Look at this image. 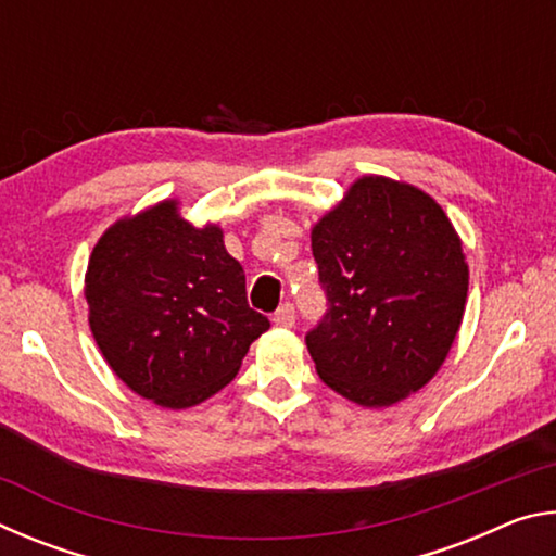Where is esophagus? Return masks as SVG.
<instances>
[{
    "instance_id": "obj_1",
    "label": "esophagus",
    "mask_w": 556,
    "mask_h": 556,
    "mask_svg": "<svg viewBox=\"0 0 556 556\" xmlns=\"http://www.w3.org/2000/svg\"><path fill=\"white\" fill-rule=\"evenodd\" d=\"M271 321H275V326H281V328L294 326V304H291V301H285V304H281L275 312V316H271Z\"/></svg>"
}]
</instances>
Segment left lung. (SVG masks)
I'll return each instance as SVG.
<instances>
[{
	"label": "left lung",
	"mask_w": 556,
	"mask_h": 556,
	"mask_svg": "<svg viewBox=\"0 0 556 556\" xmlns=\"http://www.w3.org/2000/svg\"><path fill=\"white\" fill-rule=\"evenodd\" d=\"M326 314L306 333L328 388L388 407L434 378L464 316L468 267L419 188L365 176L312 230Z\"/></svg>",
	"instance_id": "obj_1"
}]
</instances>
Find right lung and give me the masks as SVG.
<instances>
[{"label":"right lung","instance_id":"obj_1","mask_svg":"<svg viewBox=\"0 0 556 556\" xmlns=\"http://www.w3.org/2000/svg\"><path fill=\"white\" fill-rule=\"evenodd\" d=\"M90 328L122 382L184 409L223 390L269 318L248 304L244 271L223 232L195 230L176 203L119 220L92 250Z\"/></svg>","mask_w":556,"mask_h":556}]
</instances>
